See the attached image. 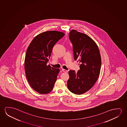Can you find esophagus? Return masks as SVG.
<instances>
[{"label": "esophagus", "mask_w": 127, "mask_h": 127, "mask_svg": "<svg viewBox=\"0 0 127 127\" xmlns=\"http://www.w3.org/2000/svg\"><path fill=\"white\" fill-rule=\"evenodd\" d=\"M62 71L63 72H68V70H67L66 69H63Z\"/></svg>", "instance_id": "1"}]
</instances>
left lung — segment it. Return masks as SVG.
Listing matches in <instances>:
<instances>
[{
	"label": "left lung",
	"instance_id": "left-lung-1",
	"mask_svg": "<svg viewBox=\"0 0 127 127\" xmlns=\"http://www.w3.org/2000/svg\"><path fill=\"white\" fill-rule=\"evenodd\" d=\"M69 38L73 46L74 60L80 64L77 72L69 71L67 87L73 93L81 95L91 89L98 80L101 58L98 46L88 35L73 29Z\"/></svg>",
	"mask_w": 127,
	"mask_h": 127
}]
</instances>
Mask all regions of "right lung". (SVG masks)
I'll list each match as a JSON object with an SVG mask.
<instances>
[{
  "label": "right lung",
  "mask_w": 127,
  "mask_h": 127,
  "mask_svg": "<svg viewBox=\"0 0 127 127\" xmlns=\"http://www.w3.org/2000/svg\"><path fill=\"white\" fill-rule=\"evenodd\" d=\"M64 33L56 31L43 32L36 35L29 44L25 59V70L32 88L41 94L52 90L60 69L47 65L55 43Z\"/></svg>",
  "instance_id": "add662e5"
}]
</instances>
